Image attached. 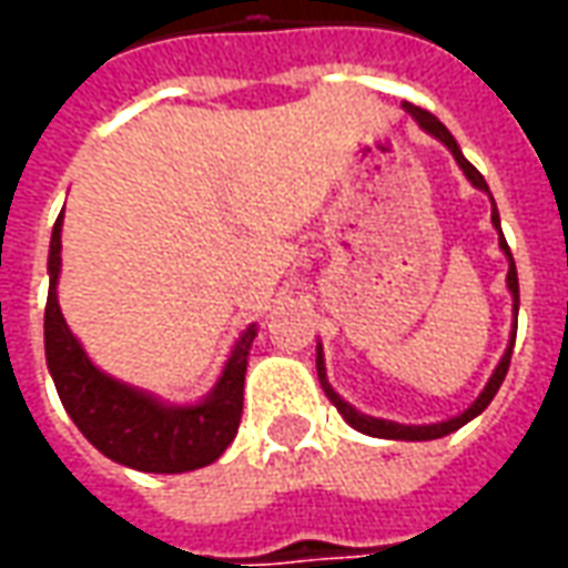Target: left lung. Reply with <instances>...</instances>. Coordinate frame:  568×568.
Returning a JSON list of instances; mask_svg holds the SVG:
<instances>
[{
  "label": "left lung",
  "mask_w": 568,
  "mask_h": 568,
  "mask_svg": "<svg viewBox=\"0 0 568 568\" xmlns=\"http://www.w3.org/2000/svg\"><path fill=\"white\" fill-rule=\"evenodd\" d=\"M405 112L407 115H414L419 121V128L428 130L435 140H440L447 149H450V154L456 158V163L463 166V173L471 179V185L480 187V191H487L489 187L487 182H484V175L477 173L471 163L465 161L463 151H459V145H456V140L450 136V130L440 124L438 118L432 115V112H426V109H419V105L414 103H405ZM493 224H496V231H499V246L501 252L508 255V288H511L514 295V320H517V307H520V292H517V267H514V258H511V248H508V243H505V236H501V227H499V212H496V203H493ZM517 325V322H514ZM514 337H517V328H514L511 334V344H508V349H505V356H501L499 368L493 371V377H489V383L484 386V393L477 395V402L465 414H459V417L447 419V423H432V426H402V423H389V419H374V417H365V414H358L356 407L346 405L341 395L334 393L332 386H328V381H325V362H322V349H320V358H316V371H320V383L322 389H325V395H328V402H332L337 410H341V417L349 423L353 428H358V432H365V435H374V438H393V440H432V438H444V435H450V432H456V428H463L468 419H475L477 414H484L487 410V405L493 402V395L499 393L501 381H505V374H508V365H511V349H514Z\"/></svg>",
  "instance_id": "1"
}]
</instances>
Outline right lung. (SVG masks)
Listing matches in <instances>:
<instances>
[{
    "mask_svg": "<svg viewBox=\"0 0 568 568\" xmlns=\"http://www.w3.org/2000/svg\"><path fill=\"white\" fill-rule=\"evenodd\" d=\"M60 227H63V212L54 224L51 255H48L51 288L44 307V356L72 423L97 450L136 471L179 475L215 463L224 447L234 440L243 417V381H246V358L248 346L255 341V328H246L236 341L222 381L203 405L163 407L151 395L136 393L124 383L105 377L100 368H93L91 358L84 356L81 344L67 328V320L57 304Z\"/></svg>",
    "mask_w": 568,
    "mask_h": 568,
    "instance_id": "1",
    "label": "right lung"
}]
</instances>
